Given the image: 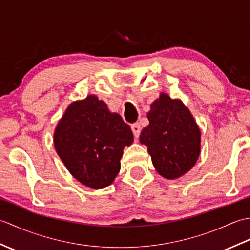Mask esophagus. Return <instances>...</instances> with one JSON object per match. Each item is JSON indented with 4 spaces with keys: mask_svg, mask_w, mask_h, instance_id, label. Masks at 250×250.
Wrapping results in <instances>:
<instances>
[{
    "mask_svg": "<svg viewBox=\"0 0 250 250\" xmlns=\"http://www.w3.org/2000/svg\"><path fill=\"white\" fill-rule=\"evenodd\" d=\"M131 129H132V132H133L134 136L137 139L141 134V125L139 124H133L131 125Z\"/></svg>",
    "mask_w": 250,
    "mask_h": 250,
    "instance_id": "34e87169",
    "label": "esophagus"
}]
</instances>
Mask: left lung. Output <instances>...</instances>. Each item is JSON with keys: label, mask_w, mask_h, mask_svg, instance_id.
Instances as JSON below:
<instances>
[{"label": "left lung", "mask_w": 250, "mask_h": 250, "mask_svg": "<svg viewBox=\"0 0 250 250\" xmlns=\"http://www.w3.org/2000/svg\"><path fill=\"white\" fill-rule=\"evenodd\" d=\"M149 125L140 135L157 172L176 179L193 167L201 152V131L182 101L161 93L147 113Z\"/></svg>", "instance_id": "8db88e82"}]
</instances>
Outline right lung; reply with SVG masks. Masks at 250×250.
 <instances>
[{
	"label": "right lung",
	"instance_id": "add662e5",
	"mask_svg": "<svg viewBox=\"0 0 250 250\" xmlns=\"http://www.w3.org/2000/svg\"><path fill=\"white\" fill-rule=\"evenodd\" d=\"M132 142L130 126L93 94L68 106L54 134L56 151L68 172L92 189L114 182L124 148Z\"/></svg>",
	"mask_w": 250,
	"mask_h": 250
}]
</instances>
